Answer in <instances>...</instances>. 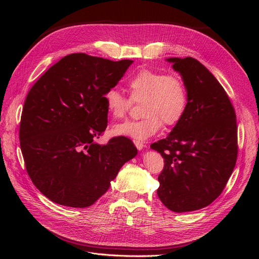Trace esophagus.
<instances>
[{
	"label": "esophagus",
	"instance_id": "esophagus-1",
	"mask_svg": "<svg viewBox=\"0 0 259 259\" xmlns=\"http://www.w3.org/2000/svg\"><path fill=\"white\" fill-rule=\"evenodd\" d=\"M134 145H135V147H137V148L139 149V150H142L143 148L146 147L142 142H138V141H134Z\"/></svg>",
	"mask_w": 259,
	"mask_h": 259
}]
</instances>
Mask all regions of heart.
<instances>
[{
    "label": "heart",
    "mask_w": 259,
    "mask_h": 259,
    "mask_svg": "<svg viewBox=\"0 0 259 259\" xmlns=\"http://www.w3.org/2000/svg\"><path fill=\"white\" fill-rule=\"evenodd\" d=\"M130 99L115 88L109 89L104 101L107 111L114 118H122L134 103H141L140 119L117 124L112 131L138 142H144L161 127L178 124L185 114L188 92L184 79L175 73L141 69L128 80Z\"/></svg>",
    "instance_id": "heart-1"
}]
</instances>
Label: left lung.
I'll list each match as a JSON object with an SVG mask.
<instances>
[{"label":"left lung","mask_w":259,"mask_h":259,"mask_svg":"<svg viewBox=\"0 0 259 259\" xmlns=\"http://www.w3.org/2000/svg\"><path fill=\"white\" fill-rule=\"evenodd\" d=\"M188 92L184 116L150 147L164 158L157 195L171 211L209 206L221 195L237 159L235 110L215 76L193 58H170Z\"/></svg>","instance_id":"1"}]
</instances>
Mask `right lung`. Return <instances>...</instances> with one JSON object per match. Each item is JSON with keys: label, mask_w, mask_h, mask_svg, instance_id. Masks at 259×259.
<instances>
[{"label": "right lung", "mask_w": 259, "mask_h": 259, "mask_svg": "<svg viewBox=\"0 0 259 259\" xmlns=\"http://www.w3.org/2000/svg\"><path fill=\"white\" fill-rule=\"evenodd\" d=\"M132 63L68 54L27 94L20 124L21 150L29 178L50 200L72 208L93 205L122 165L138 154L125 137L103 146L95 143L108 122L104 95Z\"/></svg>", "instance_id": "1"}]
</instances>
